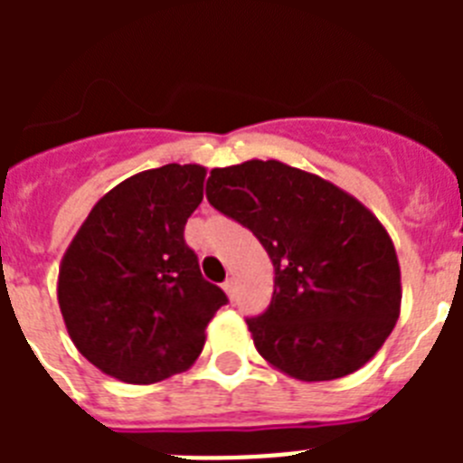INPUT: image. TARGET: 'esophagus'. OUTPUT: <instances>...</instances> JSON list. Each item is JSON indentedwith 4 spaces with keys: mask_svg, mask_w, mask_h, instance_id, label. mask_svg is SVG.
<instances>
[{
    "mask_svg": "<svg viewBox=\"0 0 463 463\" xmlns=\"http://www.w3.org/2000/svg\"><path fill=\"white\" fill-rule=\"evenodd\" d=\"M222 289L227 292V297L234 301V297H236V280H234V278H227V280H224V285H222Z\"/></svg>",
    "mask_w": 463,
    "mask_h": 463,
    "instance_id": "34e87169",
    "label": "esophagus"
}]
</instances>
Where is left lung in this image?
Returning a JSON list of instances; mask_svg holds the SVG:
<instances>
[{"mask_svg":"<svg viewBox=\"0 0 463 463\" xmlns=\"http://www.w3.org/2000/svg\"><path fill=\"white\" fill-rule=\"evenodd\" d=\"M213 208L260 239L276 271L271 306L248 320L257 353L304 383L373 359L401 313V269L387 229L359 199L278 159L213 169Z\"/></svg>","mask_w":463,"mask_h":463,"instance_id":"8db88e82","label":"left lung"}]
</instances>
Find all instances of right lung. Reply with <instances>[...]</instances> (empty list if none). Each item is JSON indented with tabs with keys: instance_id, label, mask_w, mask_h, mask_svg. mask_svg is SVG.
I'll return each instance as SVG.
<instances>
[{
	"instance_id": "obj_1",
	"label": "right lung",
	"mask_w": 463,
	"mask_h": 463,
	"mask_svg": "<svg viewBox=\"0 0 463 463\" xmlns=\"http://www.w3.org/2000/svg\"><path fill=\"white\" fill-rule=\"evenodd\" d=\"M203 178L199 165L127 178L94 203L64 252L57 276L64 325L79 353L110 378L153 384L187 371L227 304L183 239Z\"/></svg>"
}]
</instances>
